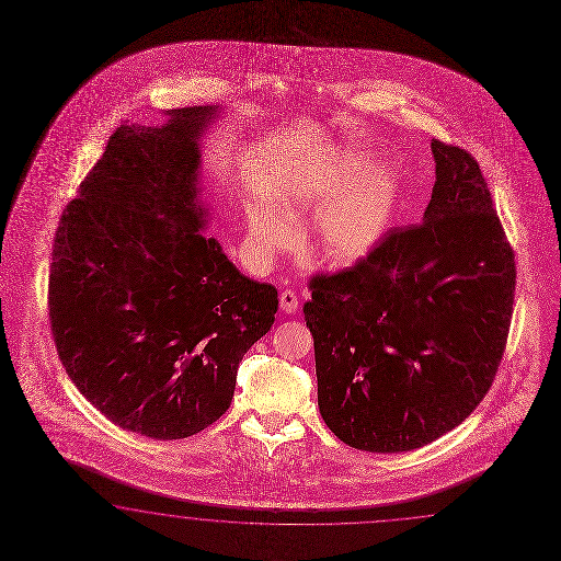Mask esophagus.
<instances>
[{
    "mask_svg": "<svg viewBox=\"0 0 561 561\" xmlns=\"http://www.w3.org/2000/svg\"><path fill=\"white\" fill-rule=\"evenodd\" d=\"M279 308L288 314H294L298 310V296L291 291V289H284L279 294Z\"/></svg>",
    "mask_w": 561,
    "mask_h": 561,
    "instance_id": "34e87169",
    "label": "esophagus"
}]
</instances>
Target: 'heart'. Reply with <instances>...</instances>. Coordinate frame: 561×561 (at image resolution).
<instances>
[{
    "instance_id": "1",
    "label": "heart",
    "mask_w": 561,
    "mask_h": 561,
    "mask_svg": "<svg viewBox=\"0 0 561 561\" xmlns=\"http://www.w3.org/2000/svg\"><path fill=\"white\" fill-rule=\"evenodd\" d=\"M365 161L353 152L334 154L331 165L291 182L277 197L285 216L255 206L249 213V239L261 257H272L294 242L289 225H300L308 214L320 216L314 253L322 263L345 267L367 257L392 222L396 183L383 171H367L358 179ZM358 180L355 181L354 178Z\"/></svg>"
}]
</instances>
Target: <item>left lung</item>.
Instances as JSON below:
<instances>
[{"label": "left lung", "mask_w": 561, "mask_h": 561, "mask_svg": "<svg viewBox=\"0 0 561 561\" xmlns=\"http://www.w3.org/2000/svg\"><path fill=\"white\" fill-rule=\"evenodd\" d=\"M423 222L392 228L353 267L310 279L322 421L348 447L400 454L463 423L496 376L515 253L470 152L431 142Z\"/></svg>", "instance_id": "left-lung-1"}]
</instances>
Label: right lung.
<instances>
[{
  "instance_id": "add662e5",
  "label": "right lung",
  "mask_w": 561,
  "mask_h": 561,
  "mask_svg": "<svg viewBox=\"0 0 561 561\" xmlns=\"http://www.w3.org/2000/svg\"><path fill=\"white\" fill-rule=\"evenodd\" d=\"M220 106L121 124L67 204L48 314L77 390L112 423L192 437L234 394L242 355L272 329L277 289L242 275L208 237L199 167Z\"/></svg>"
}]
</instances>
